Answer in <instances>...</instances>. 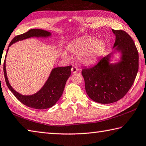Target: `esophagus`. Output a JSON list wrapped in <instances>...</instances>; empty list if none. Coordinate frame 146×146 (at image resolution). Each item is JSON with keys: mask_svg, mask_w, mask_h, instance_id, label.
Returning <instances> with one entry per match:
<instances>
[{"mask_svg": "<svg viewBox=\"0 0 146 146\" xmlns=\"http://www.w3.org/2000/svg\"><path fill=\"white\" fill-rule=\"evenodd\" d=\"M71 71H72L73 73H75L78 71V68L76 66H73L72 68H71Z\"/></svg>", "mask_w": 146, "mask_h": 146, "instance_id": "1", "label": "esophagus"}]
</instances>
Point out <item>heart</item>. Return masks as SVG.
<instances>
[{
    "mask_svg": "<svg viewBox=\"0 0 146 146\" xmlns=\"http://www.w3.org/2000/svg\"><path fill=\"white\" fill-rule=\"evenodd\" d=\"M105 48V43L103 41L90 37H86L73 41L68 44L69 53L78 56L82 62L89 64L93 61L98 55L103 52ZM62 55L66 59L70 58L67 51L62 52Z\"/></svg>",
    "mask_w": 146,
    "mask_h": 146,
    "instance_id": "heart-1",
    "label": "heart"
}]
</instances>
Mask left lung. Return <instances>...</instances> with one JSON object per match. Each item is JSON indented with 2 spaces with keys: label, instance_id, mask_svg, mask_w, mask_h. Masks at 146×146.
<instances>
[{
  "label": "left lung",
  "instance_id": "1",
  "mask_svg": "<svg viewBox=\"0 0 146 146\" xmlns=\"http://www.w3.org/2000/svg\"><path fill=\"white\" fill-rule=\"evenodd\" d=\"M112 31L115 35L113 47L121 51L122 61L109 64V54L82 70L87 95L102 104L123 98L133 84L139 70V52L131 36L123 30Z\"/></svg>",
  "mask_w": 146,
  "mask_h": 146
}]
</instances>
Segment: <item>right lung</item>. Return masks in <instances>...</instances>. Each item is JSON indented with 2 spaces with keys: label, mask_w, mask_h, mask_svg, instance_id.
Returning a JSON list of instances; mask_svg holds the SVG:
<instances>
[{
  "label": "right lung",
  "mask_w": 146,
  "mask_h": 146,
  "mask_svg": "<svg viewBox=\"0 0 146 146\" xmlns=\"http://www.w3.org/2000/svg\"><path fill=\"white\" fill-rule=\"evenodd\" d=\"M50 35V33L42 29H31L25 33L15 36L11 41L9 47L15 42L31 37H46ZM5 64L6 60L4 62V74L6 83L10 91L21 103L35 109H46L52 107L57 103L63 93L66 81L71 74V69L72 68V66H69L53 69L48 79L40 91L31 96H24L15 91L11 86L7 78Z\"/></svg>",
  "instance_id": "1"
}]
</instances>
